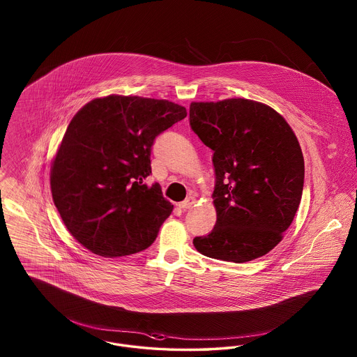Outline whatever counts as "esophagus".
Segmentation results:
<instances>
[{
	"label": "esophagus",
	"mask_w": 357,
	"mask_h": 357,
	"mask_svg": "<svg viewBox=\"0 0 357 357\" xmlns=\"http://www.w3.org/2000/svg\"><path fill=\"white\" fill-rule=\"evenodd\" d=\"M197 204V199L194 197H188L185 202L179 204V208H182L183 211H186L188 208H191L194 204Z\"/></svg>",
	"instance_id": "1"
}]
</instances>
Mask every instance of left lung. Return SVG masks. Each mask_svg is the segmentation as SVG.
Here are the masks:
<instances>
[{
	"instance_id": "obj_1",
	"label": "left lung",
	"mask_w": 357,
	"mask_h": 357,
	"mask_svg": "<svg viewBox=\"0 0 357 357\" xmlns=\"http://www.w3.org/2000/svg\"><path fill=\"white\" fill-rule=\"evenodd\" d=\"M190 124L213 155L215 188L213 231L195 237L210 258L249 262L284 238L303 195L304 156L288 121L272 107L249 99L192 102Z\"/></svg>"
}]
</instances>
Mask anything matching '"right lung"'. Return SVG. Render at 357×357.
<instances>
[{
	"mask_svg": "<svg viewBox=\"0 0 357 357\" xmlns=\"http://www.w3.org/2000/svg\"><path fill=\"white\" fill-rule=\"evenodd\" d=\"M186 108L142 96L108 95L72 118L51 165L52 198L70 236L93 255L147 249L174 206L147 186L153 139Z\"/></svg>",
	"mask_w": 357,
	"mask_h": 357,
	"instance_id": "add662e5",
	"label": "right lung"
}]
</instances>
